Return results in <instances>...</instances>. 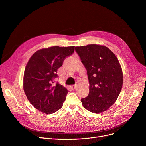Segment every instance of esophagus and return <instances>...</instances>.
<instances>
[{"label": "esophagus", "mask_w": 146, "mask_h": 146, "mask_svg": "<svg viewBox=\"0 0 146 146\" xmlns=\"http://www.w3.org/2000/svg\"><path fill=\"white\" fill-rule=\"evenodd\" d=\"M76 85H71L70 86V87H71V88L72 89V90H74V89H75V88H76Z\"/></svg>", "instance_id": "obj_1"}]
</instances>
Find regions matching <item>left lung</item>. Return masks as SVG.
<instances>
[{
  "mask_svg": "<svg viewBox=\"0 0 146 146\" xmlns=\"http://www.w3.org/2000/svg\"><path fill=\"white\" fill-rule=\"evenodd\" d=\"M75 51L87 71L88 96L81 99L83 107L99 114L114 104L121 92L123 75L118 60L105 46L96 44L76 46Z\"/></svg>",
  "mask_w": 146,
  "mask_h": 146,
  "instance_id": "obj_1",
  "label": "left lung"
}]
</instances>
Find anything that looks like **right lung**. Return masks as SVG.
<instances>
[{"label": "right lung", "instance_id": "1", "mask_svg": "<svg viewBox=\"0 0 146 146\" xmlns=\"http://www.w3.org/2000/svg\"><path fill=\"white\" fill-rule=\"evenodd\" d=\"M75 46H58L40 49L34 53L26 66L23 90L32 105L47 114L63 106L68 91L54 80L65 58L74 52Z\"/></svg>", "mask_w": 146, "mask_h": 146}]
</instances>
